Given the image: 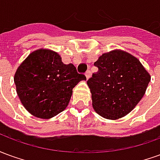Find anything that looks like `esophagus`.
Masks as SVG:
<instances>
[{
    "label": "esophagus",
    "instance_id": "1",
    "mask_svg": "<svg viewBox=\"0 0 160 160\" xmlns=\"http://www.w3.org/2000/svg\"><path fill=\"white\" fill-rule=\"evenodd\" d=\"M92 75V73H91V70H87V72H86V77H87V79H89Z\"/></svg>",
    "mask_w": 160,
    "mask_h": 160
}]
</instances>
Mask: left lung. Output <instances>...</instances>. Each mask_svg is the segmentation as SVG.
Segmentation results:
<instances>
[{"label":"left lung","instance_id":"1","mask_svg":"<svg viewBox=\"0 0 160 160\" xmlns=\"http://www.w3.org/2000/svg\"><path fill=\"white\" fill-rule=\"evenodd\" d=\"M94 65L98 71L87 80L93 109L107 119L122 118L141 101L151 77L137 58L122 50L103 54Z\"/></svg>","mask_w":160,"mask_h":160}]
</instances>
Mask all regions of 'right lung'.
Listing matches in <instances>:
<instances>
[{
    "instance_id": "obj_1",
    "label": "right lung",
    "mask_w": 160,
    "mask_h": 160,
    "mask_svg": "<svg viewBox=\"0 0 160 160\" xmlns=\"http://www.w3.org/2000/svg\"><path fill=\"white\" fill-rule=\"evenodd\" d=\"M87 80L72 63L64 64L61 56L49 49L31 53L14 75L19 99L37 118L48 119L63 111L69 103L73 88Z\"/></svg>"
}]
</instances>
